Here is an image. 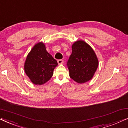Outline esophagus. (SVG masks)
Segmentation results:
<instances>
[{"instance_id": "1", "label": "esophagus", "mask_w": 128, "mask_h": 128, "mask_svg": "<svg viewBox=\"0 0 128 128\" xmlns=\"http://www.w3.org/2000/svg\"><path fill=\"white\" fill-rule=\"evenodd\" d=\"M58 64H64V60H63L62 59H59V60H58Z\"/></svg>"}]
</instances>
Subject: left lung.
<instances>
[{
    "mask_svg": "<svg viewBox=\"0 0 128 128\" xmlns=\"http://www.w3.org/2000/svg\"><path fill=\"white\" fill-rule=\"evenodd\" d=\"M72 50L67 62L70 78L78 83H84L92 79L97 69V57L92 47L82 40L75 42Z\"/></svg>",
    "mask_w": 128,
    "mask_h": 128,
    "instance_id": "left-lung-1",
    "label": "left lung"
}]
</instances>
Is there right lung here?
Masks as SVG:
<instances>
[{
  "instance_id": "add662e5",
  "label": "right lung",
  "mask_w": 128,
  "mask_h": 128,
  "mask_svg": "<svg viewBox=\"0 0 128 128\" xmlns=\"http://www.w3.org/2000/svg\"><path fill=\"white\" fill-rule=\"evenodd\" d=\"M57 65L56 60L46 51L44 44L39 42L34 45L28 54L24 70L34 84L41 85L52 78Z\"/></svg>"
}]
</instances>
